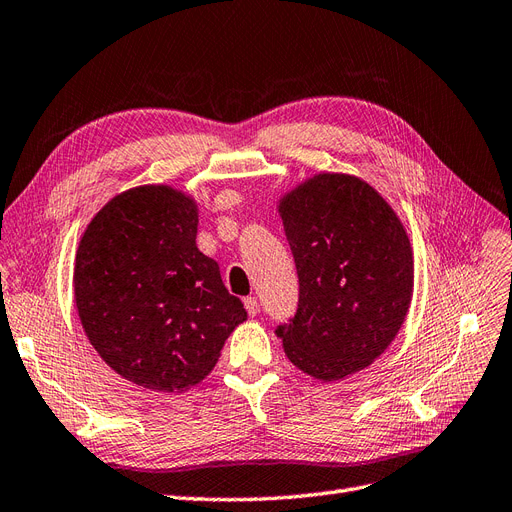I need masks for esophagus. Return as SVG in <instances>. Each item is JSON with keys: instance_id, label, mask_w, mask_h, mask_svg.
Masks as SVG:
<instances>
[{"instance_id": "esophagus-1", "label": "esophagus", "mask_w": 512, "mask_h": 512, "mask_svg": "<svg viewBox=\"0 0 512 512\" xmlns=\"http://www.w3.org/2000/svg\"><path fill=\"white\" fill-rule=\"evenodd\" d=\"M243 305H245V309H248V313H250L252 317L260 311V305H258V298H256V296H248V298H245Z\"/></svg>"}]
</instances>
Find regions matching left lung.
<instances>
[{
  "label": "left lung",
  "instance_id": "obj_1",
  "mask_svg": "<svg viewBox=\"0 0 512 512\" xmlns=\"http://www.w3.org/2000/svg\"><path fill=\"white\" fill-rule=\"evenodd\" d=\"M298 273V309L277 326L303 373L339 381L379 358L413 296V250L402 222L356 175L320 173L279 201Z\"/></svg>",
  "mask_w": 512,
  "mask_h": 512
}]
</instances>
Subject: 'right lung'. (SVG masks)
Wrapping results in <instances>:
<instances>
[{"label":"right lung","mask_w":512,"mask_h":512,"mask_svg":"<svg viewBox=\"0 0 512 512\" xmlns=\"http://www.w3.org/2000/svg\"><path fill=\"white\" fill-rule=\"evenodd\" d=\"M197 203L171 186L114 197L80 239L74 294L82 328L135 385L184 392L216 366L245 322L214 258L197 248Z\"/></svg>","instance_id":"right-lung-1"}]
</instances>
